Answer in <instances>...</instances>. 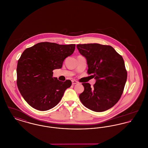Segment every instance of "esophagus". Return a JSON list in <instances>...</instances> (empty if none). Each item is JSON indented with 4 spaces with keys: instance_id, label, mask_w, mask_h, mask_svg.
<instances>
[{
    "instance_id": "34e87169",
    "label": "esophagus",
    "mask_w": 148,
    "mask_h": 148,
    "mask_svg": "<svg viewBox=\"0 0 148 148\" xmlns=\"http://www.w3.org/2000/svg\"><path fill=\"white\" fill-rule=\"evenodd\" d=\"M71 82H72V84L73 85L76 84L78 83L77 82L76 80H71Z\"/></svg>"
}]
</instances>
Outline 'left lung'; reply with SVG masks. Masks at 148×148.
Returning <instances> with one entry per match:
<instances>
[{
  "instance_id": "8db88e82",
  "label": "left lung",
  "mask_w": 148,
  "mask_h": 148,
  "mask_svg": "<svg viewBox=\"0 0 148 148\" xmlns=\"http://www.w3.org/2000/svg\"><path fill=\"white\" fill-rule=\"evenodd\" d=\"M77 47L86 60L88 73L96 80L92 88L89 83L82 84L84 90L79 95L81 102L94 112L109 109L119 101L127 82L122 56L109 45L91 43L77 44Z\"/></svg>"
}]
</instances>
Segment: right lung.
I'll list each match as a JSON object with an SVG mask.
<instances>
[{"label": "right lung", "mask_w": 148, "mask_h": 148, "mask_svg": "<svg viewBox=\"0 0 148 148\" xmlns=\"http://www.w3.org/2000/svg\"><path fill=\"white\" fill-rule=\"evenodd\" d=\"M75 48V44L42 42L23 51L17 65V86L29 106L46 111L59 103L71 82L53 77V71L62 67L64 59Z\"/></svg>", "instance_id": "add662e5"}]
</instances>
